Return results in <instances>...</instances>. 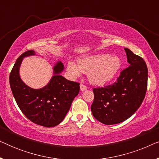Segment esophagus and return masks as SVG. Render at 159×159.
Segmentation results:
<instances>
[{
  "instance_id": "1",
  "label": "esophagus",
  "mask_w": 159,
  "mask_h": 159,
  "mask_svg": "<svg viewBox=\"0 0 159 159\" xmlns=\"http://www.w3.org/2000/svg\"><path fill=\"white\" fill-rule=\"evenodd\" d=\"M86 89H87V87L85 85H84V84H80V90L84 91V90H85Z\"/></svg>"
}]
</instances>
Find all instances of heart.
<instances>
[{
  "label": "heart",
  "mask_w": 159,
  "mask_h": 159,
  "mask_svg": "<svg viewBox=\"0 0 159 159\" xmlns=\"http://www.w3.org/2000/svg\"><path fill=\"white\" fill-rule=\"evenodd\" d=\"M121 66L117 56L97 54L79 59L77 65L72 61L67 64V71L71 77L77 78L81 73L88 74V80L95 85H103L115 77Z\"/></svg>",
  "instance_id": "1"
}]
</instances>
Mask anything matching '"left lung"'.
<instances>
[{
  "label": "left lung",
  "mask_w": 159,
  "mask_h": 159,
  "mask_svg": "<svg viewBox=\"0 0 159 159\" xmlns=\"http://www.w3.org/2000/svg\"><path fill=\"white\" fill-rule=\"evenodd\" d=\"M129 66L121 71L114 84L93 89V116L104 125H116L129 118L145 98L148 68L140 56L125 48Z\"/></svg>",
  "instance_id": "8db88e82"
}]
</instances>
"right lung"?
I'll return each instance as SVG.
<instances>
[{
    "mask_svg": "<svg viewBox=\"0 0 159 159\" xmlns=\"http://www.w3.org/2000/svg\"><path fill=\"white\" fill-rule=\"evenodd\" d=\"M34 54L35 52L30 50L17 58L10 73V87L17 105L28 119L43 127H55L66 116L80 92V83L61 75L64 67L58 61L53 66V76L46 86L40 89L30 88L20 78L19 68L23 58Z\"/></svg>",
    "mask_w": 159,
    "mask_h": 159,
    "instance_id": "1",
    "label": "right lung"
}]
</instances>
